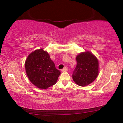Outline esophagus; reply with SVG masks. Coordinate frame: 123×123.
<instances>
[{"label":"esophagus","mask_w":123,"mask_h":123,"mask_svg":"<svg viewBox=\"0 0 123 123\" xmlns=\"http://www.w3.org/2000/svg\"><path fill=\"white\" fill-rule=\"evenodd\" d=\"M62 72H66V71H68V68L67 67H65L64 68L62 69Z\"/></svg>","instance_id":"esophagus-1"}]
</instances>
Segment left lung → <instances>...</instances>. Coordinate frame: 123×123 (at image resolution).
I'll return each mask as SVG.
<instances>
[{"label":"left lung","mask_w":123,"mask_h":123,"mask_svg":"<svg viewBox=\"0 0 123 123\" xmlns=\"http://www.w3.org/2000/svg\"><path fill=\"white\" fill-rule=\"evenodd\" d=\"M76 65L73 72V81L79 86H87L96 79L98 74V61L92 53L87 51L76 57Z\"/></svg>","instance_id":"obj_1"}]
</instances>
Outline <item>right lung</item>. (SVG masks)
Returning a JSON list of instances; mask_svg holds the SVG:
<instances>
[{
    "instance_id": "1",
    "label": "right lung",
    "mask_w": 123,
    "mask_h": 123,
    "mask_svg": "<svg viewBox=\"0 0 123 123\" xmlns=\"http://www.w3.org/2000/svg\"><path fill=\"white\" fill-rule=\"evenodd\" d=\"M25 67L31 83L40 89L54 85L61 74L49 54L43 49L31 53L26 58Z\"/></svg>"
}]
</instances>
